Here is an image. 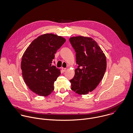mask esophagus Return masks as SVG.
<instances>
[{
    "mask_svg": "<svg viewBox=\"0 0 133 133\" xmlns=\"http://www.w3.org/2000/svg\"><path fill=\"white\" fill-rule=\"evenodd\" d=\"M61 69H62V72H65V71H66V69L64 68H61Z\"/></svg>",
    "mask_w": 133,
    "mask_h": 133,
    "instance_id": "34e87169",
    "label": "esophagus"
}]
</instances>
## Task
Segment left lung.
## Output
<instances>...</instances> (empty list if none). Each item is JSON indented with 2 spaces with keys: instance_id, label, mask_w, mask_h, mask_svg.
Instances as JSON below:
<instances>
[{
  "instance_id": "8db88e82",
  "label": "left lung",
  "mask_w": 133,
  "mask_h": 133,
  "mask_svg": "<svg viewBox=\"0 0 133 133\" xmlns=\"http://www.w3.org/2000/svg\"><path fill=\"white\" fill-rule=\"evenodd\" d=\"M76 52L77 68L70 81L71 89L79 95L94 90L102 80L107 68L106 57L97 43L91 38L72 37L69 39Z\"/></svg>"
}]
</instances>
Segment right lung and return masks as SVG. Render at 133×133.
<instances>
[{
  "mask_svg": "<svg viewBox=\"0 0 133 133\" xmlns=\"http://www.w3.org/2000/svg\"><path fill=\"white\" fill-rule=\"evenodd\" d=\"M65 42L61 36L45 34L35 39L25 51L21 64L22 76L36 94L47 96L54 90V82L61 72L51 63L55 54Z\"/></svg>",
  "mask_w": 133,
  "mask_h": 133,
  "instance_id": "right-lung-1",
  "label": "right lung"
}]
</instances>
